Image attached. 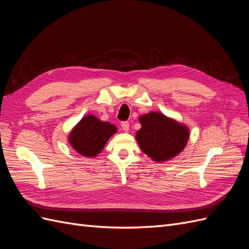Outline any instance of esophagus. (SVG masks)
I'll use <instances>...</instances> for the list:
<instances>
[{"label": "esophagus", "instance_id": "1", "mask_svg": "<svg viewBox=\"0 0 249 249\" xmlns=\"http://www.w3.org/2000/svg\"><path fill=\"white\" fill-rule=\"evenodd\" d=\"M122 127H123V130L124 132H127V131L130 130V124H129V123H127V122H123L122 123Z\"/></svg>", "mask_w": 249, "mask_h": 249}]
</instances>
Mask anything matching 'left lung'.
<instances>
[{
	"label": "left lung",
	"instance_id": "obj_1",
	"mask_svg": "<svg viewBox=\"0 0 249 249\" xmlns=\"http://www.w3.org/2000/svg\"><path fill=\"white\" fill-rule=\"evenodd\" d=\"M140 130L136 133L139 147L155 162H166L180 154L190 137L185 124L152 111L139 117Z\"/></svg>",
	"mask_w": 249,
	"mask_h": 249
}]
</instances>
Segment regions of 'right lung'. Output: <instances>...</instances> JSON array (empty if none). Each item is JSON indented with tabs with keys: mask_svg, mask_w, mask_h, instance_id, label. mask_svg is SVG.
<instances>
[{
	"mask_svg": "<svg viewBox=\"0 0 249 249\" xmlns=\"http://www.w3.org/2000/svg\"><path fill=\"white\" fill-rule=\"evenodd\" d=\"M117 133V127L108 122H103L95 115L83 116L72 127L67 141L73 150L86 158H94L106 145L107 141Z\"/></svg>",
	"mask_w": 249,
	"mask_h": 249,
	"instance_id": "right-lung-1",
	"label": "right lung"
}]
</instances>
